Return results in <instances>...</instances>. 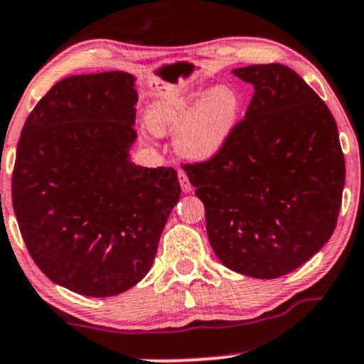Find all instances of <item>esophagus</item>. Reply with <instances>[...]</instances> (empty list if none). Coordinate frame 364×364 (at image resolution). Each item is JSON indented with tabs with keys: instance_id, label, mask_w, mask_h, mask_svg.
Instances as JSON below:
<instances>
[{
	"instance_id": "esophagus-1",
	"label": "esophagus",
	"mask_w": 364,
	"mask_h": 364,
	"mask_svg": "<svg viewBox=\"0 0 364 364\" xmlns=\"http://www.w3.org/2000/svg\"><path fill=\"white\" fill-rule=\"evenodd\" d=\"M178 179H179V185H181V190H183V193H190V191L193 190V186H191L190 179H188V176H186V173H185V171H179V173H178Z\"/></svg>"
}]
</instances>
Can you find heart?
I'll return each mask as SVG.
<instances>
[{
    "label": "heart",
    "instance_id": "heart-1",
    "mask_svg": "<svg viewBox=\"0 0 364 364\" xmlns=\"http://www.w3.org/2000/svg\"><path fill=\"white\" fill-rule=\"evenodd\" d=\"M240 110V95L232 87L213 85L153 100L146 109V124L158 136L176 134L174 149L183 159L203 163L232 139Z\"/></svg>",
    "mask_w": 364,
    "mask_h": 364
}]
</instances>
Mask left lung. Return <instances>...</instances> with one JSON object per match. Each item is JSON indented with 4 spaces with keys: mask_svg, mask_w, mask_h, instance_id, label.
Returning a JSON list of instances; mask_svg holds the SVG:
<instances>
[{
    "mask_svg": "<svg viewBox=\"0 0 364 364\" xmlns=\"http://www.w3.org/2000/svg\"><path fill=\"white\" fill-rule=\"evenodd\" d=\"M254 85L245 119L206 163L183 166L203 201L210 245L225 267L277 279L333 235L346 166L338 126L292 68L232 70Z\"/></svg>",
    "mask_w": 364,
    "mask_h": 364,
    "instance_id": "1",
    "label": "left lung"
}]
</instances>
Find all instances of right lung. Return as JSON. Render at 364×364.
Returning a JSON list of instances; mask_svg holds the SVG:
<instances>
[{
    "mask_svg": "<svg viewBox=\"0 0 364 364\" xmlns=\"http://www.w3.org/2000/svg\"><path fill=\"white\" fill-rule=\"evenodd\" d=\"M137 90L127 72L73 75L35 105L11 195L31 259L52 282L110 297L144 279L181 188L173 168L131 161Z\"/></svg>",
    "mask_w": 364,
    "mask_h": 364,
    "instance_id": "obj_1",
    "label": "right lung"
}]
</instances>
